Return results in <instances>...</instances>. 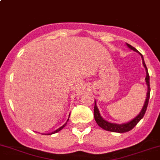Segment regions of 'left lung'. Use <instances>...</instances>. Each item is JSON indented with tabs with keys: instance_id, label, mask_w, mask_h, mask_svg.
Here are the masks:
<instances>
[{
	"instance_id": "1",
	"label": "left lung",
	"mask_w": 160,
	"mask_h": 160,
	"mask_svg": "<svg viewBox=\"0 0 160 160\" xmlns=\"http://www.w3.org/2000/svg\"><path fill=\"white\" fill-rule=\"evenodd\" d=\"M127 45L128 46V48L131 49V50L134 51V52H138L141 55L142 58V62H143V66H145V70H146V77H145V80H146V83L148 85V92H147V98L146 100H145V105H144L143 108H142V111L141 112L134 118V119H132L131 121L128 122L127 123H123V124H116V123H109V122L106 121L101 116L100 113H99V110L98 108L97 105H96V102L94 101V119H95L96 123H98L100 128H102V129L105 130V131H112V132H117V133H125L128 132V131H130L131 130H132L134 127L137 125V123L140 121L141 119L143 118L144 115H145V112H146L147 107H148V101H149V97H150V84H149V75H148V69L146 67V65H145V62H144V58L143 56H142V54L140 52H138V51L135 48L132 47L130 44H127Z\"/></svg>"
}]
</instances>
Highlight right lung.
Returning a JSON list of instances; mask_svg holds the SVG:
<instances>
[{
    "instance_id": "obj_1",
    "label": "right lung",
    "mask_w": 160,
    "mask_h": 160,
    "mask_svg": "<svg viewBox=\"0 0 160 160\" xmlns=\"http://www.w3.org/2000/svg\"><path fill=\"white\" fill-rule=\"evenodd\" d=\"M68 120H69V119H68ZM68 120H67V121H68ZM66 123H67V122H66ZM66 123H65V124H64V125H63V126H62V127H61V128H58V129H57V130H56V131H54V132L51 133V134H55V133H57V132H58V131H61V130H62V128H64V127H65V126H66Z\"/></svg>"
}]
</instances>
